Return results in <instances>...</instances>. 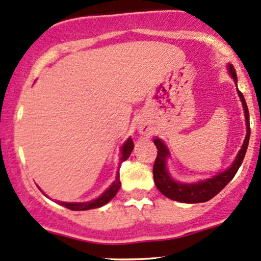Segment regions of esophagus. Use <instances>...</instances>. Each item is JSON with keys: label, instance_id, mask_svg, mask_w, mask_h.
<instances>
[{"label": "esophagus", "instance_id": "34e87169", "mask_svg": "<svg viewBox=\"0 0 261 261\" xmlns=\"http://www.w3.org/2000/svg\"><path fill=\"white\" fill-rule=\"evenodd\" d=\"M139 130H141V133H143V134L149 133V128H147L145 125H141V127H139Z\"/></svg>", "mask_w": 261, "mask_h": 261}]
</instances>
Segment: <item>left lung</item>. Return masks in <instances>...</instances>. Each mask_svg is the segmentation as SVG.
Listing matches in <instances>:
<instances>
[{"mask_svg":"<svg viewBox=\"0 0 261 261\" xmlns=\"http://www.w3.org/2000/svg\"><path fill=\"white\" fill-rule=\"evenodd\" d=\"M228 68L232 80L237 83L238 78L234 67H232L231 64H229ZM238 94H239L240 100H242L244 113H245L246 137L245 139H244L242 149L239 150L234 163L229 167V169L224 170V172L212 176V178L205 179V180L198 181V183H179V181H175L174 179L170 176V174L167 170V158L170 155L169 150L167 149V147H165V144L161 141V139H154V144H155L156 149H158V154H156L155 162H154L153 165V176L154 183H155L156 188H158V190L162 194L165 195L167 198L172 199V200L180 201V203H204V201H208L213 197H215V195H217L218 193H219L220 190L234 178L238 169H239L240 165L243 163V159L244 156H245L246 149H248L249 138H250V122H249L248 106H246L243 93L239 89H238Z\"/></svg>","mask_w":261,"mask_h":261,"instance_id":"left-lung-1","label":"left lung"}]
</instances>
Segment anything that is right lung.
Returning <instances> with one entry per match:
<instances>
[{
    "mask_svg": "<svg viewBox=\"0 0 261 261\" xmlns=\"http://www.w3.org/2000/svg\"><path fill=\"white\" fill-rule=\"evenodd\" d=\"M134 144L132 138H128V141L123 144L122 149H120V153H122V156H120V162H124L129 158L132 150H133ZM120 188V180H119V173H117L116 180L112 183V186L100 195L99 198L94 199V200L87 201V203H64V201H57L58 204L63 205L64 208H68L71 210H88V209H96L99 208V206H103L105 204H107L111 199L114 198V195L117 194V192Z\"/></svg>",
    "mask_w": 261,
    "mask_h": 261,
    "instance_id": "add662e5",
    "label": "right lung"
}]
</instances>
